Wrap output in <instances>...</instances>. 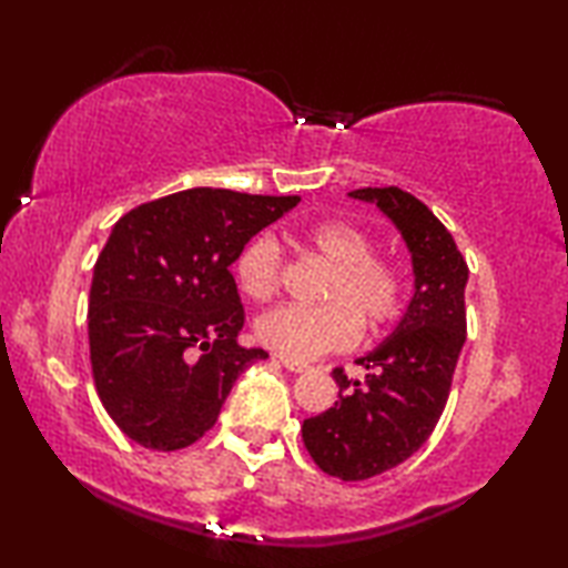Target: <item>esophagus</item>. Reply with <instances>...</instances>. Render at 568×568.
Here are the masks:
<instances>
[{
	"label": "esophagus",
	"mask_w": 568,
	"mask_h": 568,
	"mask_svg": "<svg viewBox=\"0 0 568 568\" xmlns=\"http://www.w3.org/2000/svg\"><path fill=\"white\" fill-rule=\"evenodd\" d=\"M281 364L287 368V372H295V374L308 372V368H311L305 362H298V358H287V356H281Z\"/></svg>",
	"instance_id": "34e87169"
}]
</instances>
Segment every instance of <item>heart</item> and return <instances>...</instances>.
Masks as SVG:
<instances>
[{
	"mask_svg": "<svg viewBox=\"0 0 568 568\" xmlns=\"http://www.w3.org/2000/svg\"><path fill=\"white\" fill-rule=\"evenodd\" d=\"M298 245L331 265L323 305H277L255 323L257 338L287 358H316L344 351L366 331L397 321L407 303V275L399 263L374 255V237L344 220L313 222L298 230ZM240 291L252 301L273 298L283 277V252L275 237L257 235L235 260Z\"/></svg>",
	"mask_w": 568,
	"mask_h": 568,
	"instance_id": "1",
	"label": "heart"
}]
</instances>
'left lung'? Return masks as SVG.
Instances as JSON below:
<instances>
[{"mask_svg":"<svg viewBox=\"0 0 568 568\" xmlns=\"http://www.w3.org/2000/svg\"><path fill=\"white\" fill-rule=\"evenodd\" d=\"M402 232L412 252L414 295L389 338L356 364L366 382L333 368L338 402L303 422V443L323 473L341 480H368L412 457L427 443L443 414L467 336V263L453 235L399 186L354 189Z\"/></svg>","mask_w":568,"mask_h":568,"instance_id":"obj_1","label":"left lung"}]
</instances>
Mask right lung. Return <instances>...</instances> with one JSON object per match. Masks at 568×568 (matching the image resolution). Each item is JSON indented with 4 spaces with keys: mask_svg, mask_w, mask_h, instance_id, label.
I'll use <instances>...</instances> for the list:
<instances>
[{
    "mask_svg": "<svg viewBox=\"0 0 568 568\" xmlns=\"http://www.w3.org/2000/svg\"><path fill=\"white\" fill-rule=\"evenodd\" d=\"M298 202L196 186L115 222L93 267L88 338L98 397L133 443H196L237 376L267 358L237 344L245 308L230 265Z\"/></svg>",
    "mask_w": 568,
    "mask_h": 568,
    "instance_id": "1",
    "label": "right lung"
}]
</instances>
